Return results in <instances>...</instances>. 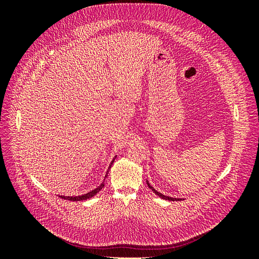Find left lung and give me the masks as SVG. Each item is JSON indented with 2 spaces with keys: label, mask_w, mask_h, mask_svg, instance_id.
I'll list each match as a JSON object with an SVG mask.
<instances>
[{
  "label": "left lung",
  "mask_w": 259,
  "mask_h": 259,
  "mask_svg": "<svg viewBox=\"0 0 259 259\" xmlns=\"http://www.w3.org/2000/svg\"><path fill=\"white\" fill-rule=\"evenodd\" d=\"M147 185H148V187L150 188V189H151V190H152L156 195H159L160 198H162V199H164V200H169V201H179V200H182V199H177V198H170V197H167V195H164V194H162L161 192H158V191H156L150 184L148 183V180H147Z\"/></svg>",
  "instance_id": "obj_1"
}]
</instances>
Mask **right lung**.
<instances>
[{
    "mask_svg": "<svg viewBox=\"0 0 259 259\" xmlns=\"http://www.w3.org/2000/svg\"><path fill=\"white\" fill-rule=\"evenodd\" d=\"M115 158H116V156H114L113 160L111 161L110 165H109V168H110V167L112 166V164H113V162H114ZM109 168H108V171H109ZM108 171H107V174H108ZM107 174H106V176H105V179H106V177H107ZM104 187H105V180H104V182L101 183L97 188H95V189L92 190V191H90V192H88V193H85V194L77 195V197H66V195H59V197H60V198H62V199H65V200H69V201H84V200H88V199L93 198L94 195L97 194L101 189H103Z\"/></svg>",
    "mask_w": 259,
    "mask_h": 259,
    "instance_id": "right-lung-1",
    "label": "right lung"
}]
</instances>
